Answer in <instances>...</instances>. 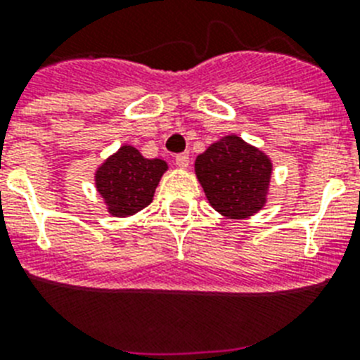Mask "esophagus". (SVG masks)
Wrapping results in <instances>:
<instances>
[{"mask_svg": "<svg viewBox=\"0 0 360 360\" xmlns=\"http://www.w3.org/2000/svg\"><path fill=\"white\" fill-rule=\"evenodd\" d=\"M174 162H176L178 167H187L189 165V153H180V155H176V158H174Z\"/></svg>", "mask_w": 360, "mask_h": 360, "instance_id": "obj_1", "label": "esophagus"}]
</instances>
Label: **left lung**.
Segmentation results:
<instances>
[{
	"label": "left lung",
	"mask_w": 360,
	"mask_h": 360,
	"mask_svg": "<svg viewBox=\"0 0 360 360\" xmlns=\"http://www.w3.org/2000/svg\"><path fill=\"white\" fill-rule=\"evenodd\" d=\"M195 173L219 214L243 219L265 205L272 162L238 135H227L196 157Z\"/></svg>",
	"instance_id": "8db88e82"
}]
</instances>
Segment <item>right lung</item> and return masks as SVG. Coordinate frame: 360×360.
<instances>
[{
  "label": "right lung",
  "instance_id": "1",
  "mask_svg": "<svg viewBox=\"0 0 360 360\" xmlns=\"http://www.w3.org/2000/svg\"><path fill=\"white\" fill-rule=\"evenodd\" d=\"M167 164L144 158L133 146H122L95 173V186L111 216L126 218L151 203Z\"/></svg>",
  "mask_w": 360,
  "mask_h": 360
}]
</instances>
